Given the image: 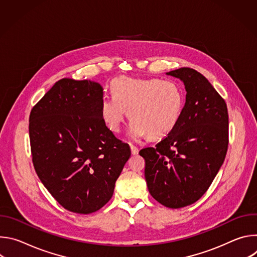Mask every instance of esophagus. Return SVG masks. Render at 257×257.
Wrapping results in <instances>:
<instances>
[{
    "mask_svg": "<svg viewBox=\"0 0 257 257\" xmlns=\"http://www.w3.org/2000/svg\"><path fill=\"white\" fill-rule=\"evenodd\" d=\"M130 149H131V154L133 155V156H136V155H138V153H139V150L136 148V146H134V145H130Z\"/></svg>",
    "mask_w": 257,
    "mask_h": 257,
    "instance_id": "1",
    "label": "esophagus"
}]
</instances>
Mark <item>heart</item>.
<instances>
[{
  "label": "heart",
  "mask_w": 257,
  "mask_h": 257,
  "mask_svg": "<svg viewBox=\"0 0 257 257\" xmlns=\"http://www.w3.org/2000/svg\"><path fill=\"white\" fill-rule=\"evenodd\" d=\"M111 90L113 96H104L100 101L101 118L109 130L119 132L127 110L132 119L128 134L134 140L168 134L184 107V93L171 80L121 76L112 81Z\"/></svg>",
  "instance_id": "heart-1"
}]
</instances>
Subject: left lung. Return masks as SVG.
<instances>
[{
	"mask_svg": "<svg viewBox=\"0 0 257 257\" xmlns=\"http://www.w3.org/2000/svg\"><path fill=\"white\" fill-rule=\"evenodd\" d=\"M183 81L186 101L172 131L155 148L139 155L152 196L170 208L197 201L222 167L229 144V115L225 99L194 69L167 73Z\"/></svg>",
	"mask_w": 257,
	"mask_h": 257,
	"instance_id": "obj_1",
	"label": "left lung"
}]
</instances>
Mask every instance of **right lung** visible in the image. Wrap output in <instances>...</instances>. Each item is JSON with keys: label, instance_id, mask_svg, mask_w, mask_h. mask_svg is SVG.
Returning <instances> with one entry per match:
<instances>
[{"label": "right lung", "instance_id": "right-lung-1", "mask_svg": "<svg viewBox=\"0 0 257 257\" xmlns=\"http://www.w3.org/2000/svg\"><path fill=\"white\" fill-rule=\"evenodd\" d=\"M102 87L63 78L30 112L29 139L36 174L67 210L87 214L112 198L131 156L129 145L103 122Z\"/></svg>", "mask_w": 257, "mask_h": 257}]
</instances>
